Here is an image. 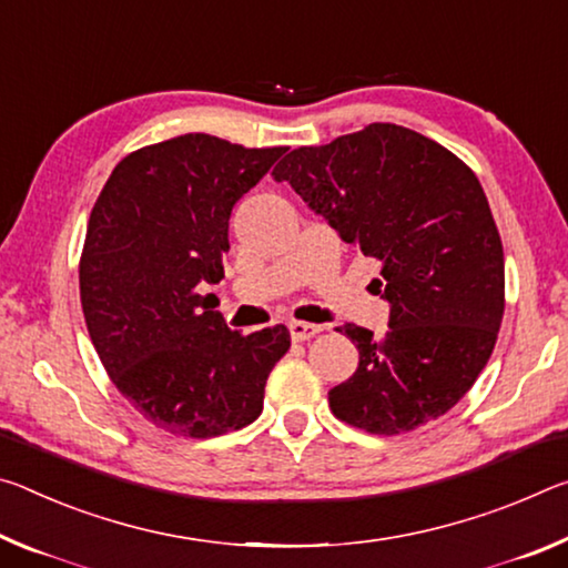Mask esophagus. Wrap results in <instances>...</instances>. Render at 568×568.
<instances>
[{"instance_id": "34e87169", "label": "esophagus", "mask_w": 568, "mask_h": 568, "mask_svg": "<svg viewBox=\"0 0 568 568\" xmlns=\"http://www.w3.org/2000/svg\"><path fill=\"white\" fill-rule=\"evenodd\" d=\"M322 332L320 324H310V322H290V334L294 342H304V339H312L317 337Z\"/></svg>"}]
</instances>
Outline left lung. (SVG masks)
Listing matches in <instances>:
<instances>
[{"instance_id": "1", "label": "left lung", "mask_w": 568, "mask_h": 568, "mask_svg": "<svg viewBox=\"0 0 568 568\" xmlns=\"http://www.w3.org/2000/svg\"><path fill=\"white\" fill-rule=\"evenodd\" d=\"M272 175L383 264L375 282L389 329H337L357 345L359 365L329 389L332 413L375 435L448 413L486 367L504 320V246L476 173L410 128L372 123L296 148Z\"/></svg>"}]
</instances>
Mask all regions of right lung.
Masks as SVG:
<instances>
[{"label":"right lung","instance_id":"right-lung-1","mask_svg":"<svg viewBox=\"0 0 568 568\" xmlns=\"http://www.w3.org/2000/svg\"><path fill=\"white\" fill-rule=\"evenodd\" d=\"M284 153L179 135L125 155L92 206L80 258L90 339L120 395L165 433L216 438L264 410L290 329H229L203 290L223 278L231 209Z\"/></svg>","mask_w":568,"mask_h":568}]
</instances>
